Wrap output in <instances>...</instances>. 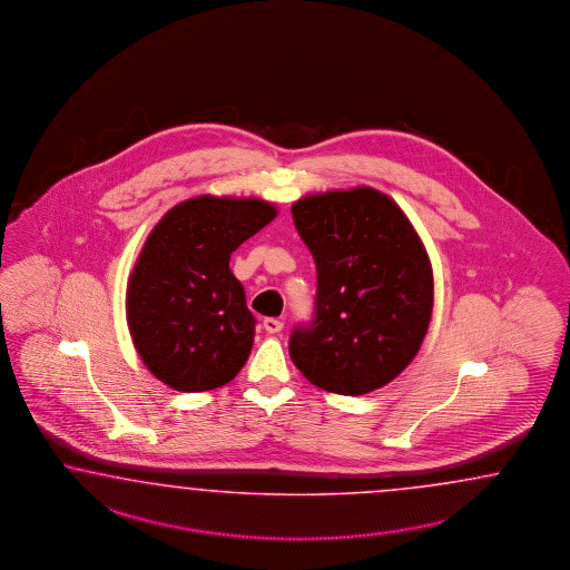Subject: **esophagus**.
I'll use <instances>...</instances> for the list:
<instances>
[{"instance_id":"esophagus-1","label":"esophagus","mask_w":570,"mask_h":570,"mask_svg":"<svg viewBox=\"0 0 570 570\" xmlns=\"http://www.w3.org/2000/svg\"><path fill=\"white\" fill-rule=\"evenodd\" d=\"M263 327H265L267 334H277V332H282L284 322L277 320V317H265V320H263Z\"/></svg>"}]
</instances>
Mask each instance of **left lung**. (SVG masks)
Listing matches in <instances>:
<instances>
[{"mask_svg":"<svg viewBox=\"0 0 570 570\" xmlns=\"http://www.w3.org/2000/svg\"><path fill=\"white\" fill-rule=\"evenodd\" d=\"M293 219L317 267L313 320L291 334V358L311 384L367 394L392 382L430 327L433 276L401 207L370 186L311 195Z\"/></svg>","mask_w":570,"mask_h":570,"instance_id":"obj_1","label":"left lung"}]
</instances>
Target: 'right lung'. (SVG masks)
Returning a JSON list of instances; mask_svg holds the SVG:
<instances>
[{"label": "right lung", "instance_id": "obj_1", "mask_svg": "<svg viewBox=\"0 0 570 570\" xmlns=\"http://www.w3.org/2000/svg\"><path fill=\"white\" fill-rule=\"evenodd\" d=\"M276 217L259 199L195 197L149 234L128 279L126 315L147 370L180 392L228 384L255 338L230 255Z\"/></svg>", "mask_w": 570, "mask_h": 570}]
</instances>
